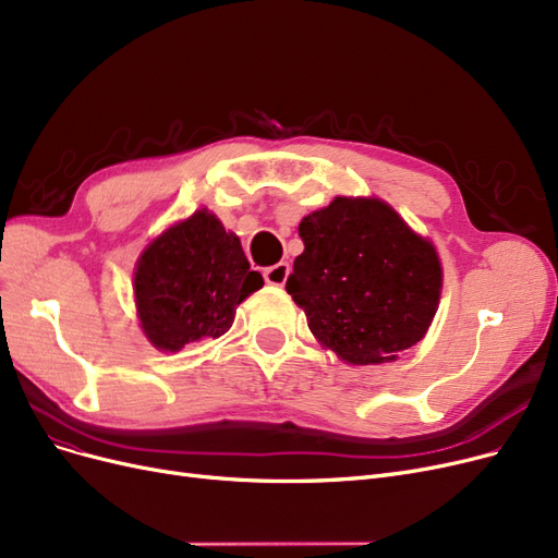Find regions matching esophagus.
<instances>
[{"label": "esophagus", "instance_id": "esophagus-1", "mask_svg": "<svg viewBox=\"0 0 558 558\" xmlns=\"http://www.w3.org/2000/svg\"><path fill=\"white\" fill-rule=\"evenodd\" d=\"M287 276H290V264L287 262H278L274 266L264 268V280L266 284H274V287H282L287 282Z\"/></svg>", "mask_w": 558, "mask_h": 558}]
</instances>
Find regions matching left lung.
I'll return each mask as SVG.
<instances>
[{"label":"left lung","mask_w":558,"mask_h":558,"mask_svg":"<svg viewBox=\"0 0 558 558\" xmlns=\"http://www.w3.org/2000/svg\"><path fill=\"white\" fill-rule=\"evenodd\" d=\"M303 253L287 278L313 336L352 365L396 361L435 319L441 262L377 197H336L299 225Z\"/></svg>","instance_id":"left-lung-1"}]
</instances>
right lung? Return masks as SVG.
<instances>
[{
    "mask_svg": "<svg viewBox=\"0 0 558 558\" xmlns=\"http://www.w3.org/2000/svg\"><path fill=\"white\" fill-rule=\"evenodd\" d=\"M133 280L140 326L160 352L220 338L230 331L236 305L264 284L239 236L206 209L144 247Z\"/></svg>",
    "mask_w": 558,
    "mask_h": 558,
    "instance_id": "right-lung-1",
    "label": "right lung"
}]
</instances>
